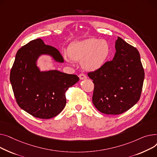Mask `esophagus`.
I'll use <instances>...</instances> for the list:
<instances>
[{"instance_id": "esophagus-1", "label": "esophagus", "mask_w": 157, "mask_h": 157, "mask_svg": "<svg viewBox=\"0 0 157 157\" xmlns=\"http://www.w3.org/2000/svg\"><path fill=\"white\" fill-rule=\"evenodd\" d=\"M79 78L80 80H85L87 78V76L85 75V74H83V73H81V74H80L78 75Z\"/></svg>"}]
</instances>
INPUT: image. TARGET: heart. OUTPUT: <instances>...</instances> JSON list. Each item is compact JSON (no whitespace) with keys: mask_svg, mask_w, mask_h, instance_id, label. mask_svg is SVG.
<instances>
[{"mask_svg":"<svg viewBox=\"0 0 157 157\" xmlns=\"http://www.w3.org/2000/svg\"><path fill=\"white\" fill-rule=\"evenodd\" d=\"M110 52L109 45L105 40L88 39L71 44L68 48L67 62H81L83 69L95 71L102 67Z\"/></svg>","mask_w":157,"mask_h":157,"instance_id":"b5f03b06","label":"heart"}]
</instances>
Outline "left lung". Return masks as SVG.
<instances>
[{
    "label": "left lung",
    "mask_w": 157,
    "mask_h": 157,
    "mask_svg": "<svg viewBox=\"0 0 157 157\" xmlns=\"http://www.w3.org/2000/svg\"><path fill=\"white\" fill-rule=\"evenodd\" d=\"M113 59L88 73L94 84L93 103L101 113L121 114L139 101L144 78L140 52L118 36Z\"/></svg>",
    "instance_id": "left-lung-1"
}]
</instances>
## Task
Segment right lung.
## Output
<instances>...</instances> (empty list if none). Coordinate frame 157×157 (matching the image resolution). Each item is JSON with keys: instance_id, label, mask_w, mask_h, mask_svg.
Here are the masks:
<instances>
[{"instance_id": "right-lung-1", "label": "right lung", "mask_w": 157, "mask_h": 157, "mask_svg": "<svg viewBox=\"0 0 157 157\" xmlns=\"http://www.w3.org/2000/svg\"><path fill=\"white\" fill-rule=\"evenodd\" d=\"M48 56L54 62L64 59L56 48L41 39L30 41L17 51L10 73V82L19 106L31 115L49 119L58 115L67 103L65 92L79 77L57 70H40L39 58Z\"/></svg>"}]
</instances>
